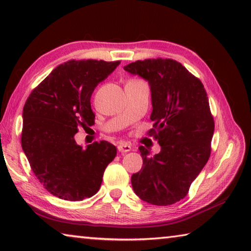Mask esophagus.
Returning a JSON list of instances; mask_svg holds the SVG:
<instances>
[{
  "instance_id": "esophagus-1",
  "label": "esophagus",
  "mask_w": 251,
  "mask_h": 251,
  "mask_svg": "<svg viewBox=\"0 0 251 251\" xmlns=\"http://www.w3.org/2000/svg\"><path fill=\"white\" fill-rule=\"evenodd\" d=\"M117 150H118V151L122 152V154H125V152H128L131 151V147H130V145H128V144L122 143L117 146Z\"/></svg>"
}]
</instances>
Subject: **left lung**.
Listing matches in <instances>:
<instances>
[{
	"mask_svg": "<svg viewBox=\"0 0 251 251\" xmlns=\"http://www.w3.org/2000/svg\"><path fill=\"white\" fill-rule=\"evenodd\" d=\"M151 86L154 123L150 130L160 145L158 154L139 146L141 172L133 174L135 194L156 206L173 205L188 194L210 156L215 123L202 83L171 58L136 61L124 66Z\"/></svg>",
	"mask_w": 251,
	"mask_h": 251,
	"instance_id": "obj_1",
	"label": "left lung"
}]
</instances>
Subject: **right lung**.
<instances>
[{"label":"right lung","mask_w":251,"mask_h":251,"mask_svg":"<svg viewBox=\"0 0 251 251\" xmlns=\"http://www.w3.org/2000/svg\"><path fill=\"white\" fill-rule=\"evenodd\" d=\"M120 61L72 59L58 65L29 94L23 108L22 148L44 188L64 201H83L99 192L105 168L116 156L106 141L83 148L74 139L92 126L91 96Z\"/></svg>","instance_id":"add662e5"}]
</instances>
